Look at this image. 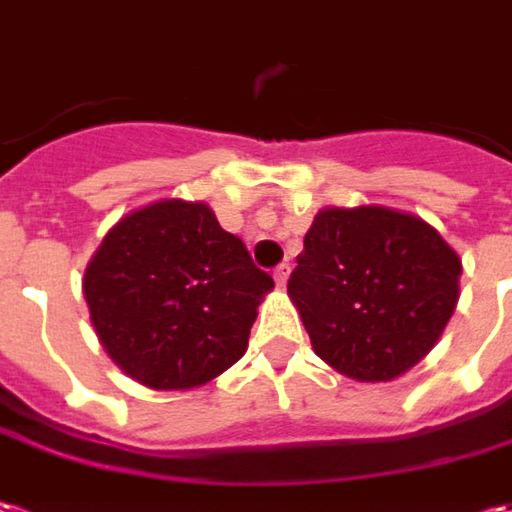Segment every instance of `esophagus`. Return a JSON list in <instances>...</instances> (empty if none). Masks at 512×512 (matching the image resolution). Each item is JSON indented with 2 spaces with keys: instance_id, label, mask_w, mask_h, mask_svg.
<instances>
[{
  "instance_id": "1",
  "label": "esophagus",
  "mask_w": 512,
  "mask_h": 512,
  "mask_svg": "<svg viewBox=\"0 0 512 512\" xmlns=\"http://www.w3.org/2000/svg\"><path fill=\"white\" fill-rule=\"evenodd\" d=\"M288 274H291V266H288V263H280V266L274 269V283L280 285V288H285V283H288Z\"/></svg>"
}]
</instances>
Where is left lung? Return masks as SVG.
<instances>
[{
  "label": "left lung",
  "mask_w": 512,
  "mask_h": 512,
  "mask_svg": "<svg viewBox=\"0 0 512 512\" xmlns=\"http://www.w3.org/2000/svg\"><path fill=\"white\" fill-rule=\"evenodd\" d=\"M440 232L387 207L322 210L288 280L316 356L356 381H392L429 353L460 297Z\"/></svg>",
  "instance_id": "left-lung-1"
}]
</instances>
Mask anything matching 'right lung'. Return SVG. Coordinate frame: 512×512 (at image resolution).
<instances>
[{
	"instance_id": "1",
	"label": "right lung",
	"mask_w": 512,
	"mask_h": 512,
	"mask_svg": "<svg viewBox=\"0 0 512 512\" xmlns=\"http://www.w3.org/2000/svg\"><path fill=\"white\" fill-rule=\"evenodd\" d=\"M271 288L207 204L179 198L123 218L83 277L106 353L151 389L201 387L229 370Z\"/></svg>"
}]
</instances>
